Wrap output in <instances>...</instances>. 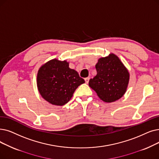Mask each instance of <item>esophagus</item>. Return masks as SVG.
<instances>
[{"label": "esophagus", "instance_id": "obj_1", "mask_svg": "<svg viewBox=\"0 0 159 159\" xmlns=\"http://www.w3.org/2000/svg\"><path fill=\"white\" fill-rule=\"evenodd\" d=\"M89 79H90V78H89V77H86V78H85V82H86V83H88V82H89Z\"/></svg>", "mask_w": 159, "mask_h": 159}]
</instances>
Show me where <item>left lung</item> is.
<instances>
[{
    "mask_svg": "<svg viewBox=\"0 0 159 159\" xmlns=\"http://www.w3.org/2000/svg\"><path fill=\"white\" fill-rule=\"evenodd\" d=\"M97 75L89 81V86L103 101L112 102L120 99L125 93L129 73L114 54L101 58L95 65Z\"/></svg>",
    "mask_w": 159,
    "mask_h": 159,
    "instance_id": "obj_1",
    "label": "left lung"
}]
</instances>
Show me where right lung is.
Segmentation results:
<instances>
[{
    "label": "right lung",
    "mask_w": 159,
    "mask_h": 159,
    "mask_svg": "<svg viewBox=\"0 0 159 159\" xmlns=\"http://www.w3.org/2000/svg\"><path fill=\"white\" fill-rule=\"evenodd\" d=\"M77 71L69 67V63L57 59L41 66L38 73V90L47 101L62 106L72 98L75 89L84 83Z\"/></svg>",
    "instance_id": "right-lung-1"
}]
</instances>
